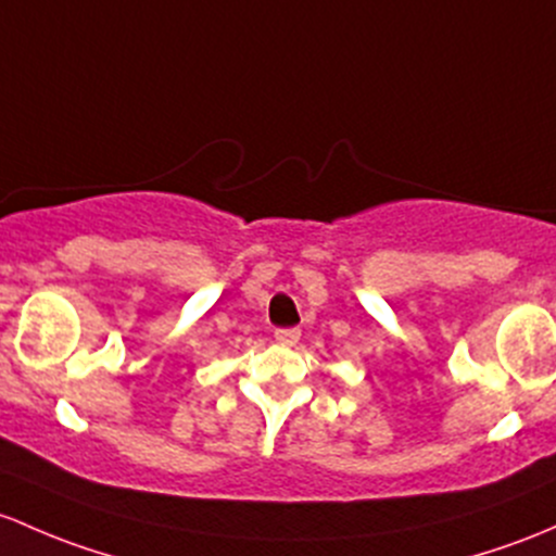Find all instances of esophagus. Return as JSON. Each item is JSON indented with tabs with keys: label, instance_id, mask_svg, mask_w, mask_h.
<instances>
[{
	"label": "esophagus",
	"instance_id": "34e87169",
	"mask_svg": "<svg viewBox=\"0 0 556 556\" xmlns=\"http://www.w3.org/2000/svg\"><path fill=\"white\" fill-rule=\"evenodd\" d=\"M274 338H277L279 346H295L298 338H301V330H298V327H279V330L274 332Z\"/></svg>",
	"mask_w": 556,
	"mask_h": 556
}]
</instances>
